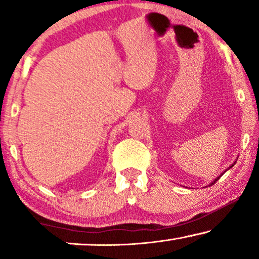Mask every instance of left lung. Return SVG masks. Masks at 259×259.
Masks as SVG:
<instances>
[{
    "label": "left lung",
    "instance_id": "8db88e82",
    "mask_svg": "<svg viewBox=\"0 0 259 259\" xmlns=\"http://www.w3.org/2000/svg\"><path fill=\"white\" fill-rule=\"evenodd\" d=\"M235 164H236V161H235V162H233V164H232V165H231V166H229V168H226V169H225V171H224V172H226V171H228V169H230V168H231V167H233V165H235ZM224 172H223V173H222V175H221V176H219V177H217V178H215V179H214V180H213V182H211V183H210V184H208V186H211V185H213V184H214V183H215V182H217V180H218V179H219V178H221V177H222V176H223V175H224Z\"/></svg>",
    "mask_w": 259,
    "mask_h": 259
}]
</instances>
